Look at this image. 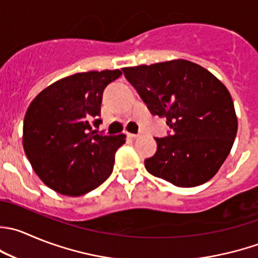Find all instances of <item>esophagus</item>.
<instances>
[{
	"instance_id": "esophagus-1",
	"label": "esophagus",
	"mask_w": 258,
	"mask_h": 258,
	"mask_svg": "<svg viewBox=\"0 0 258 258\" xmlns=\"http://www.w3.org/2000/svg\"><path fill=\"white\" fill-rule=\"evenodd\" d=\"M128 137H130V139H132V140H136L137 137H140V135H136V134H128Z\"/></svg>"
}]
</instances>
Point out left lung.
Returning <instances> with one entry per match:
<instances>
[{
    "label": "left lung",
    "mask_w": 258,
    "mask_h": 258,
    "mask_svg": "<svg viewBox=\"0 0 258 258\" xmlns=\"http://www.w3.org/2000/svg\"><path fill=\"white\" fill-rule=\"evenodd\" d=\"M154 116L172 134L155 139L150 174L175 186L204 184L231 152L238 128L231 93L211 72L184 59L122 69Z\"/></svg>",
    "instance_id": "8db88e82"
}]
</instances>
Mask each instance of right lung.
I'll return each instance as SVG.
<instances>
[{
  "instance_id": "obj_1",
  "label": "right lung",
  "mask_w": 258,
  "mask_h": 258,
  "mask_svg": "<svg viewBox=\"0 0 258 258\" xmlns=\"http://www.w3.org/2000/svg\"><path fill=\"white\" fill-rule=\"evenodd\" d=\"M121 76L118 69L76 73L50 84L30 103L22 146L34 171L54 191L84 196L112 174L126 135L97 134L91 122H102L104 88Z\"/></svg>"
}]
</instances>
